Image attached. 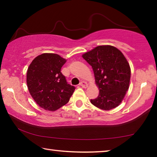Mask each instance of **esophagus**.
<instances>
[{
  "mask_svg": "<svg viewBox=\"0 0 157 157\" xmlns=\"http://www.w3.org/2000/svg\"><path fill=\"white\" fill-rule=\"evenodd\" d=\"M79 86H81L82 88H84V89H86V88L88 87L87 83L85 82V81H81V82L80 83V84H79Z\"/></svg>",
  "mask_w": 157,
  "mask_h": 157,
  "instance_id": "obj_1",
  "label": "esophagus"
}]
</instances>
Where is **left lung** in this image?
I'll return each instance as SVG.
<instances>
[{"label":"left lung","mask_w":157,"mask_h":157,"mask_svg":"<svg viewBox=\"0 0 157 157\" xmlns=\"http://www.w3.org/2000/svg\"><path fill=\"white\" fill-rule=\"evenodd\" d=\"M91 66L98 97L91 100L97 108L109 111L121 104L129 88L131 68L121 51L110 45L98 46L82 55Z\"/></svg>","instance_id":"8db88e82"}]
</instances>
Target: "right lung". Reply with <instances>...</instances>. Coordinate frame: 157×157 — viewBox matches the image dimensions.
Returning a JSON list of instances; mask_svg holds the SVG:
<instances>
[{"mask_svg":"<svg viewBox=\"0 0 157 157\" xmlns=\"http://www.w3.org/2000/svg\"><path fill=\"white\" fill-rule=\"evenodd\" d=\"M66 62L59 54L45 53L36 56L28 68V89L36 104L45 110L60 109L67 104L75 91L61 72Z\"/></svg>","mask_w":157,"mask_h":157,"instance_id":"add662e5","label":"right lung"}]
</instances>
